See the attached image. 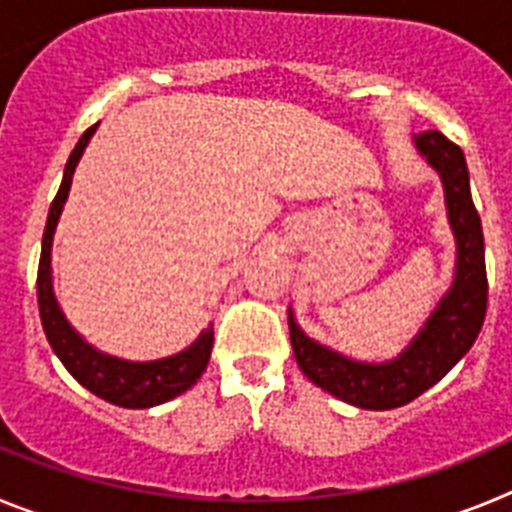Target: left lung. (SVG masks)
I'll list each match as a JSON object with an SVG mask.
<instances>
[{
	"label": "left lung",
	"mask_w": 512,
	"mask_h": 512,
	"mask_svg": "<svg viewBox=\"0 0 512 512\" xmlns=\"http://www.w3.org/2000/svg\"><path fill=\"white\" fill-rule=\"evenodd\" d=\"M415 151L441 176L446 217L456 241L451 287L395 359L356 361L310 338L289 307V341L297 366L312 384L364 410H392L431 390L477 341L487 312L485 238L469 192L464 153L438 130L413 138Z\"/></svg>",
	"instance_id": "1"
}]
</instances>
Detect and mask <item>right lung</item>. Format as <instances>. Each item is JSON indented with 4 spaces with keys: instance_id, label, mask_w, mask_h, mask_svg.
Returning a JSON list of instances; mask_svg holds the SVG:
<instances>
[{
    "instance_id": "obj_1",
    "label": "right lung",
    "mask_w": 512,
    "mask_h": 512,
    "mask_svg": "<svg viewBox=\"0 0 512 512\" xmlns=\"http://www.w3.org/2000/svg\"><path fill=\"white\" fill-rule=\"evenodd\" d=\"M97 128L99 122L81 135L76 148L71 151L69 161H66V169H63V179L61 187H58L56 200H53L51 210H48V223H45L38 266L40 320H43L45 338H48L51 348L56 351L61 364L69 369V374L81 387H87L89 392H94L102 400L112 402V405H120V408H156V405H164V402L174 400L182 392H187L205 374L212 351V338H215L212 325L202 330L197 341L189 343L179 354L153 361H128L120 359V356L104 354V351L94 348L92 343L84 341L76 333L74 325L66 320V315H63L61 305L56 300V292H53V235H56V225L61 220L63 205L69 200L76 164L81 161V153L87 151L89 140H92Z\"/></svg>"
}]
</instances>
